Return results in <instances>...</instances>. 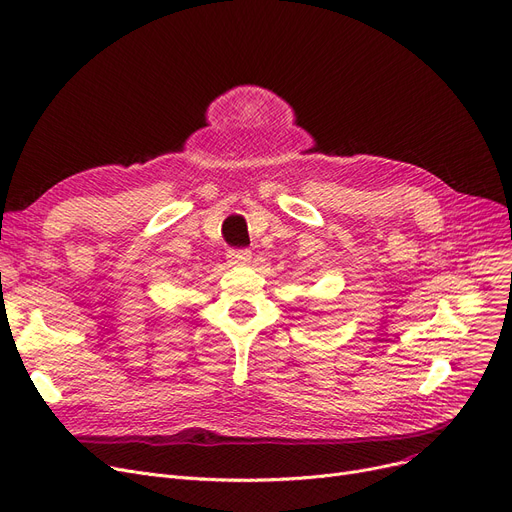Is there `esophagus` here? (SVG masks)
<instances>
[{"label":"esophagus","mask_w":512,"mask_h":512,"mask_svg":"<svg viewBox=\"0 0 512 512\" xmlns=\"http://www.w3.org/2000/svg\"><path fill=\"white\" fill-rule=\"evenodd\" d=\"M230 265H247L251 261V251L249 249H232L228 253Z\"/></svg>","instance_id":"esophagus-1"}]
</instances>
